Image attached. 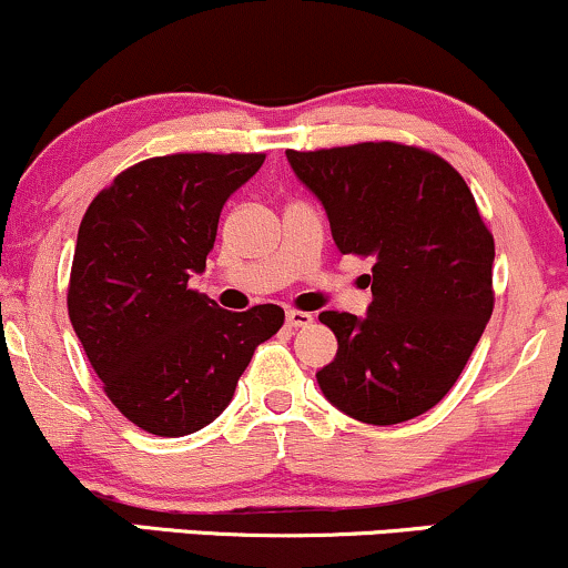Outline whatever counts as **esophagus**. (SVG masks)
Here are the masks:
<instances>
[{
	"label": "esophagus",
	"mask_w": 568,
	"mask_h": 568,
	"mask_svg": "<svg viewBox=\"0 0 568 568\" xmlns=\"http://www.w3.org/2000/svg\"><path fill=\"white\" fill-rule=\"evenodd\" d=\"M285 323H288L291 328H306V325L315 323V315H312V312H302V310H288L285 312Z\"/></svg>",
	"instance_id": "esophagus-1"
}]
</instances>
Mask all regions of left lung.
<instances>
[{
	"label": "left lung",
	"mask_w": 568,
	"mask_h": 568,
	"mask_svg": "<svg viewBox=\"0 0 568 568\" xmlns=\"http://www.w3.org/2000/svg\"><path fill=\"white\" fill-rule=\"evenodd\" d=\"M323 202L342 253L371 256L366 317L321 312L336 334L323 395L366 425H397L443 400L494 310V237L470 186L438 154L393 141L285 152Z\"/></svg>",
	"instance_id": "obj_1"
}]
</instances>
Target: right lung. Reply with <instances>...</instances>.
Returning a JSON list of instances; mask_svg holds the SVG:
<instances>
[{"label": "right lung", "instance_id": "obj_1", "mask_svg": "<svg viewBox=\"0 0 568 568\" xmlns=\"http://www.w3.org/2000/svg\"><path fill=\"white\" fill-rule=\"evenodd\" d=\"M264 154L143 160L90 202L69 280V317L109 400L135 427L181 438L230 406L277 304L221 310L189 288L205 270L230 194Z\"/></svg>", "mask_w": 568, "mask_h": 568}]
</instances>
